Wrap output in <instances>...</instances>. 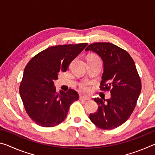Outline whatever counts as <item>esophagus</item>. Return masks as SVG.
Returning a JSON list of instances; mask_svg holds the SVG:
<instances>
[{"label": "esophagus", "instance_id": "obj_1", "mask_svg": "<svg viewBox=\"0 0 155 155\" xmlns=\"http://www.w3.org/2000/svg\"><path fill=\"white\" fill-rule=\"evenodd\" d=\"M79 99L81 100V101H90V98H89V97H87V96H80Z\"/></svg>", "mask_w": 155, "mask_h": 155}]
</instances>
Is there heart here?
<instances>
[{"label": "heart", "mask_w": 155, "mask_h": 155, "mask_svg": "<svg viewBox=\"0 0 155 155\" xmlns=\"http://www.w3.org/2000/svg\"><path fill=\"white\" fill-rule=\"evenodd\" d=\"M90 59H100L99 57L96 55H91L90 57H89V58ZM80 90L81 91H82L83 92H88L90 90V86L87 83H82L81 85H80Z\"/></svg>", "instance_id": "heart-1"}]
</instances>
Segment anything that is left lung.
I'll return each mask as SVG.
<instances>
[{
	"label": "left lung",
	"mask_w": 155,
	"mask_h": 155,
	"mask_svg": "<svg viewBox=\"0 0 155 155\" xmlns=\"http://www.w3.org/2000/svg\"><path fill=\"white\" fill-rule=\"evenodd\" d=\"M91 51L101 57L104 72L100 89L110 91L109 99L94 98L97 111L90 119L101 129L120 127L129 118L137 104L141 83L135 62L125 50L109 42L91 44L85 51Z\"/></svg>",
	"instance_id": "left-lung-1"
}]
</instances>
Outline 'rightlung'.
Returning <instances> with one entry per match:
<instances>
[{
    "mask_svg": "<svg viewBox=\"0 0 155 155\" xmlns=\"http://www.w3.org/2000/svg\"><path fill=\"white\" fill-rule=\"evenodd\" d=\"M87 43L64 44L44 50L31 59L24 70L20 94L25 111L33 121L43 127H53L65 119L70 106L78 100L77 91L58 93L54 80L65 72L72 60Z\"/></svg>",
    "mask_w": 155,
    "mask_h": 155,
    "instance_id": "add662e5",
    "label": "right lung"
}]
</instances>
